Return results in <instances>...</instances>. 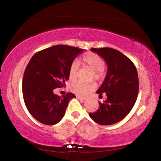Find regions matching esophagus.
I'll list each match as a JSON object with an SVG mask.
<instances>
[{
    "mask_svg": "<svg viewBox=\"0 0 161 161\" xmlns=\"http://www.w3.org/2000/svg\"><path fill=\"white\" fill-rule=\"evenodd\" d=\"M77 99L80 100H81V101H84V100H86L85 97H80V96H77Z\"/></svg>",
    "mask_w": 161,
    "mask_h": 161,
    "instance_id": "1",
    "label": "esophagus"
}]
</instances>
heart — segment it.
<instances>
[{
    "mask_svg": "<svg viewBox=\"0 0 161 161\" xmlns=\"http://www.w3.org/2000/svg\"><path fill=\"white\" fill-rule=\"evenodd\" d=\"M82 63L94 71L95 79H100L103 76V71L105 67V61L100 56L95 53H87L82 58ZM79 75V64L74 61L71 64L69 71V77L71 81L76 80ZM95 87V83H85L79 81L71 85V89L74 92L79 95H87Z\"/></svg>",
    "mask_w": 161,
    "mask_h": 161,
    "instance_id": "obj_1",
    "label": "heart"
}]
</instances>
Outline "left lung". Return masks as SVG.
Masks as SVG:
<instances>
[{"mask_svg": "<svg viewBox=\"0 0 161 161\" xmlns=\"http://www.w3.org/2000/svg\"><path fill=\"white\" fill-rule=\"evenodd\" d=\"M108 66L103 81L96 92L107 100L99 103V109L89 116L100 125H111L121 121L132 109L137 98L139 80L133 62L119 50L111 47L92 48Z\"/></svg>", "mask_w": 161, "mask_h": 161, "instance_id": "8db88e82", "label": "left lung"}]
</instances>
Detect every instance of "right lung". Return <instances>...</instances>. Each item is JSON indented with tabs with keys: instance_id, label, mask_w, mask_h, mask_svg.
I'll return each mask as SVG.
<instances>
[{
	"instance_id": "1",
	"label": "right lung",
	"mask_w": 161,
	"mask_h": 161,
	"mask_svg": "<svg viewBox=\"0 0 161 161\" xmlns=\"http://www.w3.org/2000/svg\"><path fill=\"white\" fill-rule=\"evenodd\" d=\"M83 50L58 45L36 53L30 59L24 74L23 97L29 112L40 123H58L65 115L69 101L76 97L71 92L60 97L53 91L66 85L71 64Z\"/></svg>"
}]
</instances>
